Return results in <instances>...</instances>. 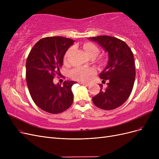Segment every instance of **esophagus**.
<instances>
[{
    "instance_id": "obj_1",
    "label": "esophagus",
    "mask_w": 159,
    "mask_h": 159,
    "mask_svg": "<svg viewBox=\"0 0 159 159\" xmlns=\"http://www.w3.org/2000/svg\"><path fill=\"white\" fill-rule=\"evenodd\" d=\"M80 84L84 85H89L90 84V83H89V82H80Z\"/></svg>"
}]
</instances>
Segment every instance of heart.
<instances>
[{"instance_id": "1", "label": "heart", "mask_w": 159, "mask_h": 159, "mask_svg": "<svg viewBox=\"0 0 159 159\" xmlns=\"http://www.w3.org/2000/svg\"><path fill=\"white\" fill-rule=\"evenodd\" d=\"M83 48L85 54L89 57L91 56H97L99 53V48L95 44L91 42H86L84 44ZM71 49L69 50L65 55V59L68 57L69 52ZM95 73V71L93 68H85V67H80V68H76L71 70V76L74 79L78 81H85L87 80L89 76L93 75Z\"/></svg>"}]
</instances>
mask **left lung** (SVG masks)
I'll list each match as a JSON object with an SVG mask.
<instances>
[{"label": "left lung", "instance_id": "1", "mask_svg": "<svg viewBox=\"0 0 159 159\" xmlns=\"http://www.w3.org/2000/svg\"><path fill=\"white\" fill-rule=\"evenodd\" d=\"M108 53V62L99 74L102 80H107L106 89L101 87L100 92L92 98L98 107L112 110L121 106L131 94L135 79L133 54L125 42L109 36L88 38Z\"/></svg>", "mask_w": 159, "mask_h": 159}]
</instances>
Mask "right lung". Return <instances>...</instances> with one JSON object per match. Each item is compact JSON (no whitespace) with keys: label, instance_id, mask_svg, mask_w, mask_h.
Listing matches in <instances>:
<instances>
[{"label":"right lung","instance_id":"add662e5","mask_svg":"<svg viewBox=\"0 0 159 159\" xmlns=\"http://www.w3.org/2000/svg\"><path fill=\"white\" fill-rule=\"evenodd\" d=\"M74 40L54 36L40 40L32 48L26 64V83L34 102L45 111L57 114L73 103L71 87L74 81H65L63 86L53 82L55 72H60L64 56Z\"/></svg>","mask_w":159,"mask_h":159}]
</instances>
